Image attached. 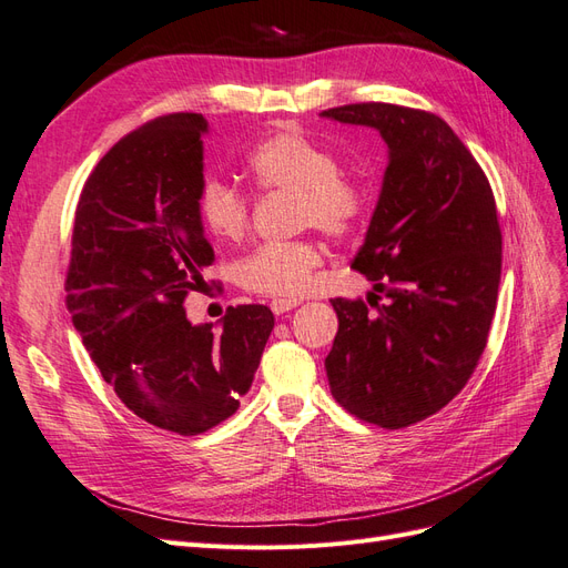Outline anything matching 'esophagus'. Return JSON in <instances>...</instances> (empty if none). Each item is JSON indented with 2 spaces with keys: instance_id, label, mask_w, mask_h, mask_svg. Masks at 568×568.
Wrapping results in <instances>:
<instances>
[{
  "instance_id": "34e87169",
  "label": "esophagus",
  "mask_w": 568,
  "mask_h": 568,
  "mask_svg": "<svg viewBox=\"0 0 568 568\" xmlns=\"http://www.w3.org/2000/svg\"><path fill=\"white\" fill-rule=\"evenodd\" d=\"M297 304H300V300H273L271 302V310H273L275 316H281V314H285L290 310H295Z\"/></svg>"
}]
</instances>
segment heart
<instances>
[{
  "label": "heart",
  "instance_id": "obj_1",
  "mask_svg": "<svg viewBox=\"0 0 568 568\" xmlns=\"http://www.w3.org/2000/svg\"><path fill=\"white\" fill-rule=\"evenodd\" d=\"M247 173L266 192H293L300 225H314L331 237L352 233L366 212V192L339 175V164L323 144L293 131L262 140L247 156ZM204 231L219 242H240L250 229V202L225 181H206L200 192ZM323 262L318 242L302 237L266 242L237 264L245 290L271 297H300L310 290Z\"/></svg>",
  "mask_w": 568,
  "mask_h": 568
}]
</instances>
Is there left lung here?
Masks as SVG:
<instances>
[{"label": "left lung", "instance_id": "1", "mask_svg": "<svg viewBox=\"0 0 568 568\" xmlns=\"http://www.w3.org/2000/svg\"><path fill=\"white\" fill-rule=\"evenodd\" d=\"M321 116L376 128L387 144L381 197L352 262L374 293L331 300V393L366 424L407 428L462 393L488 343L501 273L493 187L430 111L364 102Z\"/></svg>", "mask_w": 568, "mask_h": 568}]
</instances>
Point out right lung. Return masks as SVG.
Listing matches in <instances>:
<instances>
[{
  "mask_svg": "<svg viewBox=\"0 0 568 568\" xmlns=\"http://www.w3.org/2000/svg\"><path fill=\"white\" fill-rule=\"evenodd\" d=\"M202 113H169L121 138L80 192L67 306L113 393L148 424L200 435L233 416L273 331L264 304L229 306L221 328L192 326L204 285Z\"/></svg>",
  "mask_w": 568,
  "mask_h": 568,
  "instance_id": "obj_1",
  "label": "right lung"
}]
</instances>
